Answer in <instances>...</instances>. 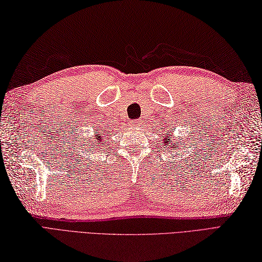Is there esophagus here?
Instances as JSON below:
<instances>
[{"label":"esophagus","mask_w":262,"mask_h":262,"mask_svg":"<svg viewBox=\"0 0 262 262\" xmlns=\"http://www.w3.org/2000/svg\"><path fill=\"white\" fill-rule=\"evenodd\" d=\"M140 123L139 121H137V120H135V121H131V122L129 123V126H131V127H135V129H138V127H140Z\"/></svg>","instance_id":"1"}]
</instances>
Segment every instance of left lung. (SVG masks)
<instances>
[{"instance_id":"left-lung-1","label":"left lung","mask_w":262,"mask_h":262,"mask_svg":"<svg viewBox=\"0 0 262 262\" xmlns=\"http://www.w3.org/2000/svg\"><path fill=\"white\" fill-rule=\"evenodd\" d=\"M171 132V131H170ZM178 143H180V141H178ZM178 143H174V141H171V137H170V135H168L167 137H165L164 139H163V144L167 146L168 149H170V150H173V148L176 149L177 146H179V144Z\"/></svg>"}]
</instances>
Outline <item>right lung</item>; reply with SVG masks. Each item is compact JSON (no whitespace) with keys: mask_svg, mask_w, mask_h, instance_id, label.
Segmentation results:
<instances>
[{"mask_svg":"<svg viewBox=\"0 0 262 262\" xmlns=\"http://www.w3.org/2000/svg\"><path fill=\"white\" fill-rule=\"evenodd\" d=\"M102 133H103V130L101 129V131H99V130H97L94 132V135H93V139L94 140H90V142L88 143V151H90V150H101V149H103V146H104V144H105V141L102 142L101 140L104 139V137H102L103 135H102Z\"/></svg>","mask_w":262,"mask_h":262,"instance_id":"add662e5","label":"right lung"}]
</instances>
